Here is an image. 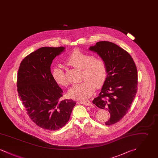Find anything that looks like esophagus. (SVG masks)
<instances>
[{
  "mask_svg": "<svg viewBox=\"0 0 158 158\" xmlns=\"http://www.w3.org/2000/svg\"><path fill=\"white\" fill-rule=\"evenodd\" d=\"M79 102L82 104H83V105H86V106H90V105L92 106V104L88 100H86H86H81Z\"/></svg>",
  "mask_w": 158,
  "mask_h": 158,
  "instance_id": "1",
  "label": "esophagus"
}]
</instances>
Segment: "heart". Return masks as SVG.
I'll list each match as a JSON object with an SVG mask.
<instances>
[{
    "instance_id": "heart-1",
    "label": "heart",
    "mask_w": 158,
    "mask_h": 158,
    "mask_svg": "<svg viewBox=\"0 0 158 158\" xmlns=\"http://www.w3.org/2000/svg\"><path fill=\"white\" fill-rule=\"evenodd\" d=\"M66 64L83 70L82 82L74 84L69 89V95L73 98L85 99L93 94L97 87L101 86L107 76V68L105 61L95 57L92 54L75 50L66 61ZM53 78L61 86H68L69 81L63 68L57 66L53 69Z\"/></svg>"
}]
</instances>
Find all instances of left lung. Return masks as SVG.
<instances>
[{
	"label": "left lung",
	"instance_id": "1",
	"mask_svg": "<svg viewBox=\"0 0 158 158\" xmlns=\"http://www.w3.org/2000/svg\"><path fill=\"white\" fill-rule=\"evenodd\" d=\"M89 50L105 61L107 76L99 96L92 102L107 110L110 126L121 120L130 108L137 91V70L130 54L118 45L109 41H99Z\"/></svg>",
	"mask_w": 158,
	"mask_h": 158
}]
</instances>
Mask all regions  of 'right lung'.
<instances>
[{
	"label": "right lung",
	"mask_w": 158,
	"mask_h": 158,
	"mask_svg": "<svg viewBox=\"0 0 158 158\" xmlns=\"http://www.w3.org/2000/svg\"><path fill=\"white\" fill-rule=\"evenodd\" d=\"M64 47H41L26 56L17 76L18 95L31 120L38 126L57 130L69 120L76 102L61 100L63 90L53 78L50 66Z\"/></svg>",
	"instance_id": "right-lung-1"
}]
</instances>
